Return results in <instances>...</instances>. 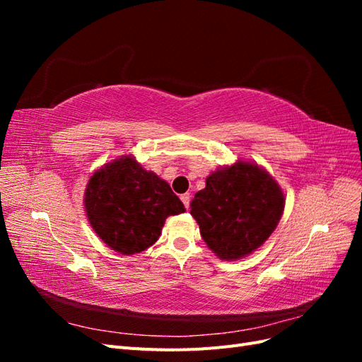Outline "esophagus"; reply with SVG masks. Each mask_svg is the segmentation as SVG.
Wrapping results in <instances>:
<instances>
[{
	"label": "esophagus",
	"instance_id": "esophagus-1",
	"mask_svg": "<svg viewBox=\"0 0 362 362\" xmlns=\"http://www.w3.org/2000/svg\"><path fill=\"white\" fill-rule=\"evenodd\" d=\"M190 193H184V194H181V201H182V204H184V206L185 208H189V205H190Z\"/></svg>",
	"mask_w": 362,
	"mask_h": 362
}]
</instances>
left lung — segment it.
Returning a JSON list of instances; mask_svg holds the SVG:
<instances>
[{"mask_svg":"<svg viewBox=\"0 0 362 362\" xmlns=\"http://www.w3.org/2000/svg\"><path fill=\"white\" fill-rule=\"evenodd\" d=\"M190 206L206 246L221 259L234 261L257 250L275 231L286 198L266 169L238 160L206 177Z\"/></svg>","mask_w":362,"mask_h":362,"instance_id":"8db88e82","label":"left lung"}]
</instances>
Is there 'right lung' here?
<instances>
[{"label":"right lung","mask_w":362,"mask_h":362,"mask_svg":"<svg viewBox=\"0 0 362 362\" xmlns=\"http://www.w3.org/2000/svg\"><path fill=\"white\" fill-rule=\"evenodd\" d=\"M86 214L103 242L122 255L154 245L164 221L185 208L170 185L122 156L98 169L84 192Z\"/></svg>","instance_id":"obj_1"}]
</instances>
